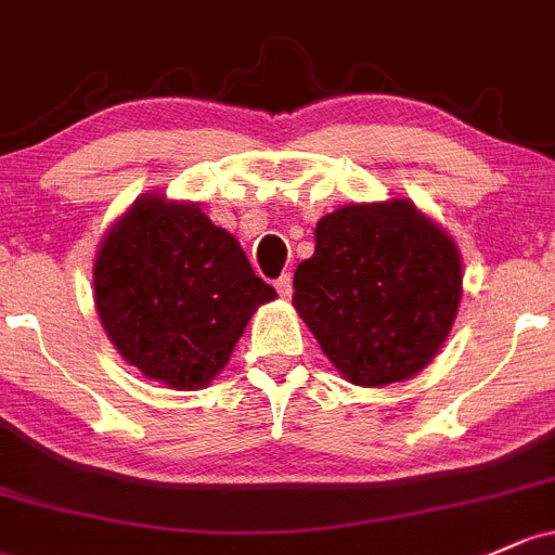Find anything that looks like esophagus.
Instances as JSON below:
<instances>
[{"instance_id":"34e87169","label":"esophagus","mask_w":555,"mask_h":555,"mask_svg":"<svg viewBox=\"0 0 555 555\" xmlns=\"http://www.w3.org/2000/svg\"><path fill=\"white\" fill-rule=\"evenodd\" d=\"M275 288L283 299H291V294H294V278H291L288 272H283V275L275 280Z\"/></svg>"}]
</instances>
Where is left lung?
Here are the masks:
<instances>
[{
	"label": "left lung",
	"instance_id": "left-lung-1",
	"mask_svg": "<svg viewBox=\"0 0 555 555\" xmlns=\"http://www.w3.org/2000/svg\"><path fill=\"white\" fill-rule=\"evenodd\" d=\"M294 291L296 312L344 378L397 384L434 360L455 323L461 251L413 201L349 204L318 222Z\"/></svg>",
	"mask_w": 555,
	"mask_h": 555
}]
</instances>
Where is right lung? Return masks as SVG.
I'll list each match as a JSON object with an SVG mask.
<instances>
[{"label":"right lung","mask_w":555,"mask_h":555,"mask_svg":"<svg viewBox=\"0 0 555 555\" xmlns=\"http://www.w3.org/2000/svg\"><path fill=\"white\" fill-rule=\"evenodd\" d=\"M275 288L195 204L147 193L103 237L94 307L118 354L169 389H204Z\"/></svg>","instance_id":"1"}]
</instances>
